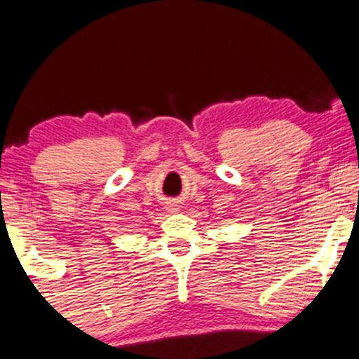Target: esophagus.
Returning <instances> with one entry per match:
<instances>
[{"instance_id": "1", "label": "esophagus", "mask_w": 359, "mask_h": 359, "mask_svg": "<svg viewBox=\"0 0 359 359\" xmlns=\"http://www.w3.org/2000/svg\"><path fill=\"white\" fill-rule=\"evenodd\" d=\"M168 208L172 210V212H177V210H179V208H177V205H172V206H168Z\"/></svg>"}]
</instances>
